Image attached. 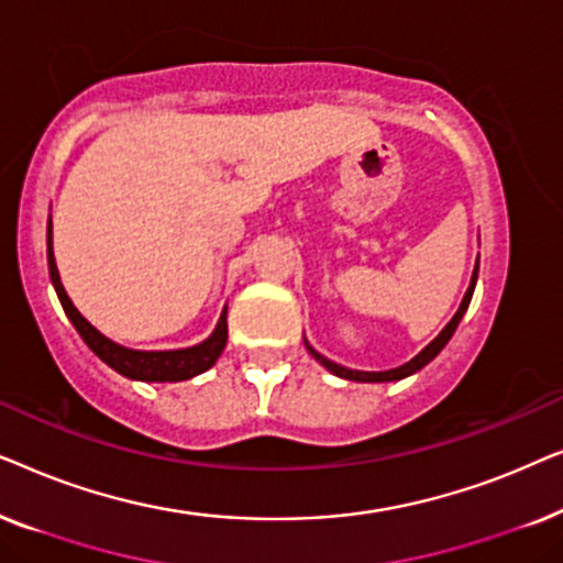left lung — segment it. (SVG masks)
Listing matches in <instances>:
<instances>
[{"label": "left lung", "instance_id": "8db88e82", "mask_svg": "<svg viewBox=\"0 0 563 563\" xmlns=\"http://www.w3.org/2000/svg\"><path fill=\"white\" fill-rule=\"evenodd\" d=\"M476 276H479V261H476V268H474V274H472V284H468V289H466V295H464V302H461L459 312L453 314L449 325H445V328L441 330V333H438L435 341H430V343L426 345V349H422V351L418 353V356H415L412 361H407V364H402V366L389 368V372H356V368H345V366H341V364H333V361L325 358V356H320V353L314 351L312 345L305 341L307 351L312 353L314 361H320V364L325 366L328 372H333L335 376H341V379H351V382H397V379H405V376L420 372L422 366L430 364V361H433V358L438 356V353L443 351V345L451 341V335L456 333L459 322H461V318H464V312L468 310V302H472V295H474V287H476Z\"/></svg>", "mask_w": 563, "mask_h": 563}]
</instances>
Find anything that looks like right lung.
<instances>
[{
	"mask_svg": "<svg viewBox=\"0 0 563 563\" xmlns=\"http://www.w3.org/2000/svg\"><path fill=\"white\" fill-rule=\"evenodd\" d=\"M48 272L51 282L56 287V295L64 305V312L68 320L74 322V328L79 330L84 343L89 345L91 351L97 353L99 358L104 361L107 366L114 368V372L128 376V379L137 382H184L191 379V376L207 372V368L214 366V361L220 358L222 349L228 343V307L222 310L218 328L212 330V335L207 341L191 345V349H176V351H133L125 349V345L110 341V338L99 333V330L91 325V322L84 318V314L76 310L71 299H68L64 284H60L56 258H53V222L48 218Z\"/></svg>",
	"mask_w": 563,
	"mask_h": 563,
	"instance_id": "obj_1",
	"label": "right lung"
}]
</instances>
